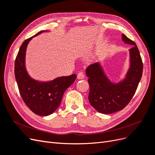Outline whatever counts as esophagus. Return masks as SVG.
<instances>
[{"label": "esophagus", "instance_id": "obj_1", "mask_svg": "<svg viewBox=\"0 0 155 155\" xmlns=\"http://www.w3.org/2000/svg\"><path fill=\"white\" fill-rule=\"evenodd\" d=\"M77 78L78 79H83L84 78H85V75H84V74L83 72H79L78 74Z\"/></svg>", "mask_w": 155, "mask_h": 155}]
</instances>
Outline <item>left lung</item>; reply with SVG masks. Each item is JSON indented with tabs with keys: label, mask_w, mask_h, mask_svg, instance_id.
<instances>
[{
	"label": "left lung",
	"mask_w": 155,
	"mask_h": 155,
	"mask_svg": "<svg viewBox=\"0 0 155 155\" xmlns=\"http://www.w3.org/2000/svg\"><path fill=\"white\" fill-rule=\"evenodd\" d=\"M122 41L133 46L129 50L130 65L123 79L111 81L100 63L91 64L86 69L90 86L88 100L100 113L112 114L124 109L133 97L142 76V60L137 45L124 34Z\"/></svg>",
	"instance_id": "obj_1"
}]
</instances>
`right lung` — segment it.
<instances>
[{
  "label": "right lung",
  "instance_id": "1",
  "mask_svg": "<svg viewBox=\"0 0 155 155\" xmlns=\"http://www.w3.org/2000/svg\"><path fill=\"white\" fill-rule=\"evenodd\" d=\"M45 31H41L23 42L15 62V76L21 96L29 109L39 116H48L54 112L60 105L64 92L76 79V75L72 74L41 81L30 76L26 67L28 45L34 37Z\"/></svg>",
  "mask_w": 155,
  "mask_h": 155
}]
</instances>
